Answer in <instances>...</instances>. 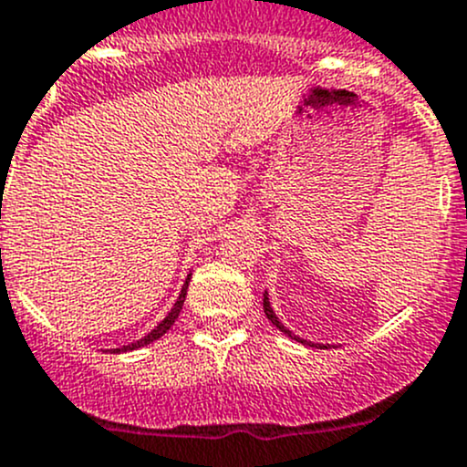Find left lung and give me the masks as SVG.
Here are the masks:
<instances>
[{
    "label": "left lung",
    "instance_id": "obj_1",
    "mask_svg": "<svg viewBox=\"0 0 467 467\" xmlns=\"http://www.w3.org/2000/svg\"><path fill=\"white\" fill-rule=\"evenodd\" d=\"M263 311H265V317H267V320L272 322V325L276 327V329H279V331H284V334H288L290 338L299 340V343H304V345H311V348H313V343H308V340H304V338H297V336H295L293 331H290V329H285V327L281 325V322H279V317H276V316H275V311H272V306H270V299H267V293L263 295ZM320 348H327V345H320Z\"/></svg>",
    "mask_w": 467,
    "mask_h": 467
}]
</instances>
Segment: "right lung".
Wrapping results in <instances>:
<instances>
[{
    "label": "right lung",
    "instance_id": "obj_1",
    "mask_svg": "<svg viewBox=\"0 0 467 467\" xmlns=\"http://www.w3.org/2000/svg\"><path fill=\"white\" fill-rule=\"evenodd\" d=\"M188 281H191V275H188L186 284H183L182 293H179V299H177V302H174V306L170 308V313H168V316H165L163 320L159 322V327H154V329H151L150 334L145 336V338L136 340V343H131V345H124V348H119V349H113V352H131V349L145 348V345H150V343H154V340H159L161 336H163L165 331H168L170 327L174 325V320H177V317H179V313H182V306H183V302H186V290H188Z\"/></svg>",
    "mask_w": 467,
    "mask_h": 467
}]
</instances>
